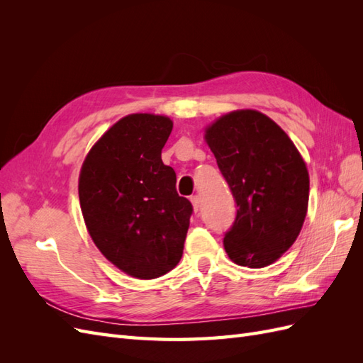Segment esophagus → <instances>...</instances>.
<instances>
[{"label": "esophagus", "instance_id": "1", "mask_svg": "<svg viewBox=\"0 0 363 363\" xmlns=\"http://www.w3.org/2000/svg\"><path fill=\"white\" fill-rule=\"evenodd\" d=\"M191 203H192V206H194V211H195V213H196V212H200V208H201V199H200V195H194V196H191Z\"/></svg>", "mask_w": 363, "mask_h": 363}]
</instances>
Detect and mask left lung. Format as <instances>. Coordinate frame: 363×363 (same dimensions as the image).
Instances as JSON below:
<instances>
[{
    "label": "left lung",
    "instance_id": "obj_1",
    "mask_svg": "<svg viewBox=\"0 0 363 363\" xmlns=\"http://www.w3.org/2000/svg\"><path fill=\"white\" fill-rule=\"evenodd\" d=\"M206 142L238 211L224 235L236 265L263 268L300 235L309 203V172L289 136L257 111L230 112L206 128Z\"/></svg>",
    "mask_w": 363,
    "mask_h": 363
}]
</instances>
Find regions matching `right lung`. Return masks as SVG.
Wrapping results in <instances>:
<instances>
[{
  "instance_id": "obj_1",
  "label": "right lung",
  "mask_w": 363,
  "mask_h": 363,
  "mask_svg": "<svg viewBox=\"0 0 363 363\" xmlns=\"http://www.w3.org/2000/svg\"><path fill=\"white\" fill-rule=\"evenodd\" d=\"M172 121L133 113L108 128L86 156L80 207L94 244L131 277L150 280L180 262L192 204L162 162Z\"/></svg>"
}]
</instances>
